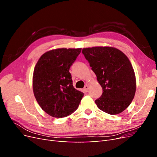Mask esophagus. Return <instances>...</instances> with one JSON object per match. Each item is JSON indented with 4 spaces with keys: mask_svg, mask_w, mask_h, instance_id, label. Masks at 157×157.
Instances as JSON below:
<instances>
[{
    "mask_svg": "<svg viewBox=\"0 0 157 157\" xmlns=\"http://www.w3.org/2000/svg\"><path fill=\"white\" fill-rule=\"evenodd\" d=\"M88 89H89V86H88V85H86V86H84V90L86 92H87L88 91Z\"/></svg>",
    "mask_w": 157,
    "mask_h": 157,
    "instance_id": "1",
    "label": "esophagus"
}]
</instances>
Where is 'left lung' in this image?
<instances>
[{"mask_svg":"<svg viewBox=\"0 0 157 157\" xmlns=\"http://www.w3.org/2000/svg\"><path fill=\"white\" fill-rule=\"evenodd\" d=\"M82 52L103 89L101 97L95 101L98 107L110 115L124 111L136 90L134 71L127 56L109 46L83 48Z\"/></svg>","mask_w":157,"mask_h":157,"instance_id":"left-lung-1","label":"left lung"}]
</instances>
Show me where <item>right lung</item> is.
I'll list each match as a JSON object with an SVG mask.
<instances>
[{"instance_id":"obj_1","label":"right lung","mask_w":157,"mask_h":157,"mask_svg":"<svg viewBox=\"0 0 157 157\" xmlns=\"http://www.w3.org/2000/svg\"><path fill=\"white\" fill-rule=\"evenodd\" d=\"M81 48H58L44 53L36 63L33 89L36 101L49 115L62 118L76 111L84 94L76 90L69 69Z\"/></svg>"}]
</instances>
